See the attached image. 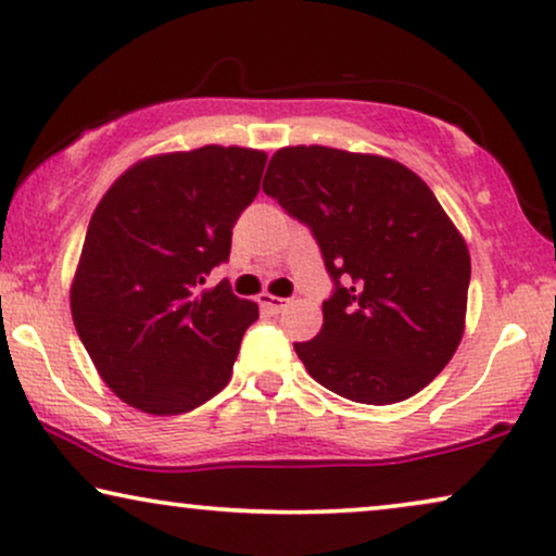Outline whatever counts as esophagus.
<instances>
[{"label":"esophagus","mask_w":556,"mask_h":556,"mask_svg":"<svg viewBox=\"0 0 556 556\" xmlns=\"http://www.w3.org/2000/svg\"><path fill=\"white\" fill-rule=\"evenodd\" d=\"M257 303H261V306L268 311V314H280V311L288 306L286 299H278V295H270V293L257 295Z\"/></svg>","instance_id":"1"}]
</instances>
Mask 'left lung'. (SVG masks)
I'll use <instances>...</instances> for the list:
<instances>
[{
	"label": "left lung",
	"mask_w": 556,
	"mask_h": 556,
	"mask_svg": "<svg viewBox=\"0 0 556 556\" xmlns=\"http://www.w3.org/2000/svg\"><path fill=\"white\" fill-rule=\"evenodd\" d=\"M263 192L308 225L333 293L293 344L326 390L392 405L435 379L466 329L470 255L430 187L394 159L329 147L273 154Z\"/></svg>",
	"instance_id": "8db88e82"
}]
</instances>
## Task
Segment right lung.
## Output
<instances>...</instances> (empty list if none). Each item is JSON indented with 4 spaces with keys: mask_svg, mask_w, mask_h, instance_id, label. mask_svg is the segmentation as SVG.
Instances as JSON below:
<instances>
[{
    "mask_svg": "<svg viewBox=\"0 0 556 556\" xmlns=\"http://www.w3.org/2000/svg\"><path fill=\"white\" fill-rule=\"evenodd\" d=\"M265 151L210 147L141 159L90 217L71 286L75 331L126 405L181 415L230 382L257 303L202 288L230 257Z\"/></svg>",
    "mask_w": 556,
    "mask_h": 556,
    "instance_id": "add662e5",
    "label": "right lung"
}]
</instances>
